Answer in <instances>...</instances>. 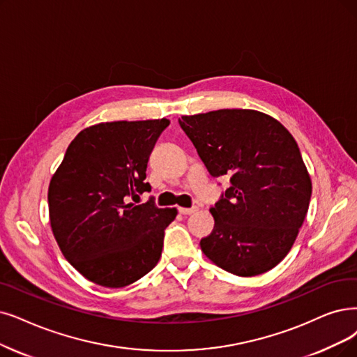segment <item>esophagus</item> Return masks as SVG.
Wrapping results in <instances>:
<instances>
[{
  "label": "esophagus",
  "instance_id": "1",
  "mask_svg": "<svg viewBox=\"0 0 357 357\" xmlns=\"http://www.w3.org/2000/svg\"><path fill=\"white\" fill-rule=\"evenodd\" d=\"M197 211H199L197 206H193V208H178V212L183 213V215H192V213H195Z\"/></svg>",
  "mask_w": 357,
  "mask_h": 357
}]
</instances>
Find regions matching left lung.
Returning a JSON list of instances; mask_svg holds the SVG:
<instances>
[{
    "instance_id": "8db88e82",
    "label": "left lung",
    "mask_w": 357,
    "mask_h": 357,
    "mask_svg": "<svg viewBox=\"0 0 357 357\" xmlns=\"http://www.w3.org/2000/svg\"><path fill=\"white\" fill-rule=\"evenodd\" d=\"M212 177L231 186L212 206L206 258L227 273L253 277L277 266L297 238L312 181L294 137L255 109H217L178 119Z\"/></svg>"
}]
</instances>
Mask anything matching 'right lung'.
<instances>
[{
	"label": "right lung",
	"instance_id": "1",
	"mask_svg": "<svg viewBox=\"0 0 357 357\" xmlns=\"http://www.w3.org/2000/svg\"><path fill=\"white\" fill-rule=\"evenodd\" d=\"M168 119L98 123L68 145L51 177L52 234L64 258L102 287L137 281L158 264L176 208L130 202L151 190L149 155Z\"/></svg>",
	"mask_w": 357,
	"mask_h": 357
}]
</instances>
